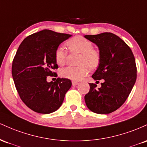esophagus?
Listing matches in <instances>:
<instances>
[{
    "instance_id": "esophagus-1",
    "label": "esophagus",
    "mask_w": 147,
    "mask_h": 147,
    "mask_svg": "<svg viewBox=\"0 0 147 147\" xmlns=\"http://www.w3.org/2000/svg\"><path fill=\"white\" fill-rule=\"evenodd\" d=\"M78 84V82H76V81H72V85H73V86H76V85H77Z\"/></svg>"
}]
</instances>
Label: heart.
<instances>
[{
	"label": "heart",
	"mask_w": 147,
	"mask_h": 147,
	"mask_svg": "<svg viewBox=\"0 0 147 147\" xmlns=\"http://www.w3.org/2000/svg\"><path fill=\"white\" fill-rule=\"evenodd\" d=\"M66 45L71 51H76L81 53L80 60V67H69L61 69L60 74L65 78L71 80H80L88 74L90 68L95 69L99 65L100 62V53L95 49L92 42L82 37L75 36L66 42ZM55 62L58 65H64L67 62V53L65 49L60 46L55 49L54 53Z\"/></svg>",
	"instance_id": "1"
}]
</instances>
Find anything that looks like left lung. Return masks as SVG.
Instances as JSON below:
<instances>
[{
  "mask_svg": "<svg viewBox=\"0 0 147 147\" xmlns=\"http://www.w3.org/2000/svg\"><path fill=\"white\" fill-rule=\"evenodd\" d=\"M99 50L100 62L92 77L103 79L100 88L89 83L90 91L85 96L87 108L97 114H109L123 104L136 83L137 68L130 47L111 32L85 35Z\"/></svg>",
  "mask_w": 147,
  "mask_h": 147,
  "instance_id": "1",
  "label": "left lung"
}]
</instances>
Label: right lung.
I'll list each match as a JSON object with an SVG mask.
<instances>
[{"label": "right lung", "instance_id": "1", "mask_svg": "<svg viewBox=\"0 0 147 147\" xmlns=\"http://www.w3.org/2000/svg\"><path fill=\"white\" fill-rule=\"evenodd\" d=\"M71 34L44 30L24 39L19 46L11 67L15 87L23 102L36 113L49 114L62 104L71 87L67 78L47 82V76L55 74L58 68L54 53L59 45Z\"/></svg>", "mask_w": 147, "mask_h": 147}]
</instances>
